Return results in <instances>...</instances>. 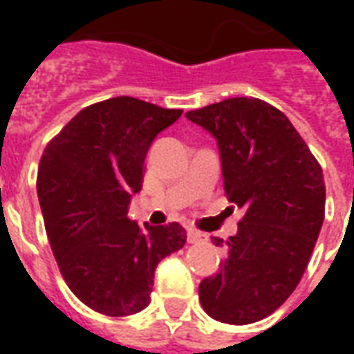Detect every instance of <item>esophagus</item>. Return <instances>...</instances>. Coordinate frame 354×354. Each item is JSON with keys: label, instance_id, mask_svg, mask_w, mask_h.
Listing matches in <instances>:
<instances>
[{"label": "esophagus", "instance_id": "1", "mask_svg": "<svg viewBox=\"0 0 354 354\" xmlns=\"http://www.w3.org/2000/svg\"><path fill=\"white\" fill-rule=\"evenodd\" d=\"M208 235L207 233H201V231H195V230H189L187 231V241L195 245V243H203V241H207Z\"/></svg>", "mask_w": 354, "mask_h": 354}]
</instances>
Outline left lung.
<instances>
[{
  "label": "left lung",
  "instance_id": "8db88e82",
  "mask_svg": "<svg viewBox=\"0 0 354 354\" xmlns=\"http://www.w3.org/2000/svg\"><path fill=\"white\" fill-rule=\"evenodd\" d=\"M185 117L218 142L223 189L245 210L220 271L203 279V309L220 322L250 324L281 307L301 281L324 222L319 161L288 117L260 98H227Z\"/></svg>",
  "mask_w": 354,
  "mask_h": 354
}]
</instances>
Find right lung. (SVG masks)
Returning a JSON list of instances; mask_svg holds the SVG:
<instances>
[{
    "label": "right lung",
    "instance_id": "1",
    "mask_svg": "<svg viewBox=\"0 0 354 354\" xmlns=\"http://www.w3.org/2000/svg\"><path fill=\"white\" fill-rule=\"evenodd\" d=\"M182 115L132 96L83 108L39 161L37 197L58 269L81 301L108 317L146 309L157 263L185 245L180 223L127 218L155 136Z\"/></svg>",
    "mask_w": 354,
    "mask_h": 354
}]
</instances>
